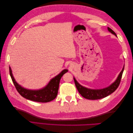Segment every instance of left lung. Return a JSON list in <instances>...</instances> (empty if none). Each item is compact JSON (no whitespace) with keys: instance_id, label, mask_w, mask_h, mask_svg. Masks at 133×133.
Returning <instances> with one entry per match:
<instances>
[{"instance_id":"left-lung-1","label":"left lung","mask_w":133,"mask_h":133,"mask_svg":"<svg viewBox=\"0 0 133 133\" xmlns=\"http://www.w3.org/2000/svg\"><path fill=\"white\" fill-rule=\"evenodd\" d=\"M108 29L111 33L113 34L115 36H116V33L111 29H110V28L108 27ZM124 69V68L123 67L122 70L120 73L119 76H118V78L112 84H111L109 87L104 88V89H88V88L84 87L80 85V84H79L78 83V82L76 81V79L74 78L75 86L76 88H77L79 93L81 94V95L84 98L87 99H90V100H96V99L104 98L106 97V96L109 95L111 93H112V92L115 91L116 89L118 88L120 81H121Z\"/></svg>"}]
</instances>
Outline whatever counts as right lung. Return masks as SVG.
I'll list each match as a JSON object with an SVG mask.
<instances>
[{"instance_id":"obj_1","label":"right lung","mask_w":133,"mask_h":133,"mask_svg":"<svg viewBox=\"0 0 133 133\" xmlns=\"http://www.w3.org/2000/svg\"><path fill=\"white\" fill-rule=\"evenodd\" d=\"M67 69L63 70L59 74L52 79L48 85L42 89L37 90H29L24 88L15 82V80L12 74L11 68L9 66V73L16 89L23 97L32 101L47 103L54 100L57 97L59 89L60 80L62 76L68 72Z\"/></svg>"}]
</instances>
